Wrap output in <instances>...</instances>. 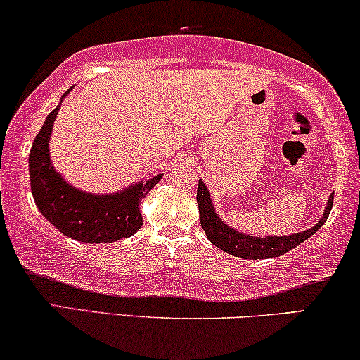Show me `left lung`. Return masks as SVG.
Wrapping results in <instances>:
<instances>
[{
	"label": "left lung",
	"mask_w": 360,
	"mask_h": 360,
	"mask_svg": "<svg viewBox=\"0 0 360 360\" xmlns=\"http://www.w3.org/2000/svg\"><path fill=\"white\" fill-rule=\"evenodd\" d=\"M333 198L334 195L329 196L326 211H324L323 218L319 219V223L313 228H309L303 233L293 234V236H282V238H254V236L243 234L239 231L229 228L228 224H224L221 218H218L214 213L213 205H211V198L208 190L203 184V180L198 181V190H196V201H198V210H200V223L201 228L206 233V238L211 240V244H214L216 248L223 249L224 252L240 259H249V260H257V259H270V257H278V255L287 254L288 250L297 248L298 244H302L303 240H307L309 236L316 233L321 226L326 223L329 211L333 208Z\"/></svg>",
	"instance_id": "8db88e82"
}]
</instances>
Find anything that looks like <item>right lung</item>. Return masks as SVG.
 Here are the masks:
<instances>
[{
    "instance_id": "add662e5",
    "label": "right lung",
    "mask_w": 360,
    "mask_h": 360,
    "mask_svg": "<svg viewBox=\"0 0 360 360\" xmlns=\"http://www.w3.org/2000/svg\"><path fill=\"white\" fill-rule=\"evenodd\" d=\"M58 108L47 116L29 152L31 191L39 211L63 236L82 243H112L136 234L142 226L141 200L159 184L162 174L115 195H90L73 188L49 159V139Z\"/></svg>"
}]
</instances>
